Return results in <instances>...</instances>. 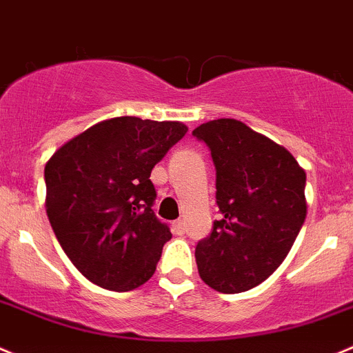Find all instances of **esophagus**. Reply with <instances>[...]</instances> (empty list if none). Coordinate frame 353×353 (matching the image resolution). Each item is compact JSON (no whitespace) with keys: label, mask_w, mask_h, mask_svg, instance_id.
Returning <instances> with one entry per match:
<instances>
[{"label":"esophagus","mask_w":353,"mask_h":353,"mask_svg":"<svg viewBox=\"0 0 353 353\" xmlns=\"http://www.w3.org/2000/svg\"><path fill=\"white\" fill-rule=\"evenodd\" d=\"M173 234H176V236H183L185 234V223L182 220L173 221Z\"/></svg>","instance_id":"34e87169"}]
</instances>
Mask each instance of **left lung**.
Masks as SVG:
<instances>
[{
  "label": "left lung",
  "mask_w": 353,
  "mask_h": 353,
  "mask_svg": "<svg viewBox=\"0 0 353 353\" xmlns=\"http://www.w3.org/2000/svg\"><path fill=\"white\" fill-rule=\"evenodd\" d=\"M192 135L210 149L221 213L196 246L199 275L220 293H243L290 253L307 216V174L284 147L237 119L208 121Z\"/></svg>",
  "instance_id": "obj_1"
}]
</instances>
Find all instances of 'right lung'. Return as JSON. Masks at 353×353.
Segmentation results:
<instances>
[{
    "mask_svg": "<svg viewBox=\"0 0 353 353\" xmlns=\"http://www.w3.org/2000/svg\"><path fill=\"white\" fill-rule=\"evenodd\" d=\"M185 133L179 121L114 117L74 137L46 163L53 232L97 286L132 291L156 272L171 232L152 210L150 171Z\"/></svg>",
    "mask_w": 353,
    "mask_h": 353,
    "instance_id": "right-lung-1",
    "label": "right lung"
}]
</instances>
